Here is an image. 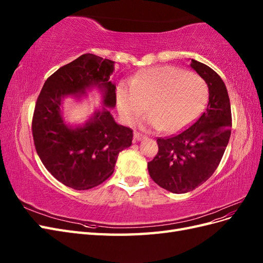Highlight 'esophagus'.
Segmentation results:
<instances>
[{
	"label": "esophagus",
	"instance_id": "obj_1",
	"mask_svg": "<svg viewBox=\"0 0 263 263\" xmlns=\"http://www.w3.org/2000/svg\"><path fill=\"white\" fill-rule=\"evenodd\" d=\"M146 136L145 135H142V134H140V133H135L134 134V140L135 141H139V140H141V139H144Z\"/></svg>",
	"mask_w": 263,
	"mask_h": 263
}]
</instances>
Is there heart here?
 <instances>
[{
  "label": "heart",
  "mask_w": 263,
  "mask_h": 263,
  "mask_svg": "<svg viewBox=\"0 0 263 263\" xmlns=\"http://www.w3.org/2000/svg\"><path fill=\"white\" fill-rule=\"evenodd\" d=\"M117 106L123 121L133 124L146 110L147 123L165 133L186 127L208 101L205 81L177 67H154L140 71L130 83L117 87Z\"/></svg>",
  "instance_id": "heart-1"
}]
</instances>
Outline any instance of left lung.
Returning a JSON list of instances; mask_svg holds the SVG:
<instances>
[{"label": "left lung", "mask_w": 263, "mask_h": 263, "mask_svg": "<svg viewBox=\"0 0 263 263\" xmlns=\"http://www.w3.org/2000/svg\"><path fill=\"white\" fill-rule=\"evenodd\" d=\"M192 67L208 83L205 112L189 128L170 137H158V153L148 162L150 178L172 193H186L209 180L224 156L232 128V109L221 78L196 60Z\"/></svg>", "instance_id": "left-lung-1"}]
</instances>
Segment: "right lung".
<instances>
[{
  "instance_id": "right-lung-1",
  "label": "right lung",
  "mask_w": 263,
  "mask_h": 263,
  "mask_svg": "<svg viewBox=\"0 0 263 263\" xmlns=\"http://www.w3.org/2000/svg\"><path fill=\"white\" fill-rule=\"evenodd\" d=\"M113 70L112 60L82 54L47 79L36 102L31 132L37 155L53 178L78 191L107 180L118 154L132 146L133 129L118 125L106 108L116 104V87L109 81ZM92 86L105 93L106 107L83 126L68 127L61 117V99Z\"/></svg>"
}]
</instances>
